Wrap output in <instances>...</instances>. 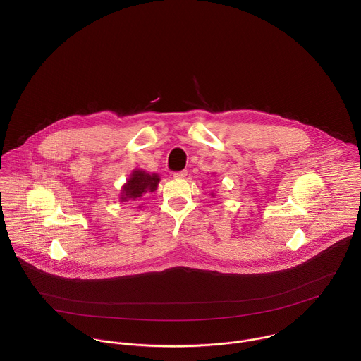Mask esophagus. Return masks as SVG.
Segmentation results:
<instances>
[{
    "instance_id": "esophagus-1",
    "label": "esophagus",
    "mask_w": 361,
    "mask_h": 361,
    "mask_svg": "<svg viewBox=\"0 0 361 361\" xmlns=\"http://www.w3.org/2000/svg\"><path fill=\"white\" fill-rule=\"evenodd\" d=\"M186 176H188V171L186 169L178 171V172L173 173V178H176V179H182V178H186Z\"/></svg>"
}]
</instances>
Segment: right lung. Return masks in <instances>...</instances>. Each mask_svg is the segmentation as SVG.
Wrapping results in <instances>:
<instances>
[{
    "mask_svg": "<svg viewBox=\"0 0 361 361\" xmlns=\"http://www.w3.org/2000/svg\"><path fill=\"white\" fill-rule=\"evenodd\" d=\"M159 178L157 173H147L145 171H135L130 179L122 189V202H136L145 193L154 192Z\"/></svg>",
    "mask_w": 361,
    "mask_h": 361,
    "instance_id": "obj_1",
    "label": "right lung"
}]
</instances>
